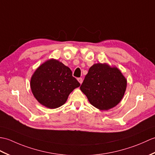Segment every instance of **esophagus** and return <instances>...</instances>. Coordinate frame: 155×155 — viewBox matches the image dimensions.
<instances>
[{"mask_svg":"<svg viewBox=\"0 0 155 155\" xmlns=\"http://www.w3.org/2000/svg\"><path fill=\"white\" fill-rule=\"evenodd\" d=\"M78 81L80 82V83L81 84V83L82 82H83V79H82L81 78H78Z\"/></svg>","mask_w":155,"mask_h":155,"instance_id":"34e87169","label":"esophagus"}]
</instances>
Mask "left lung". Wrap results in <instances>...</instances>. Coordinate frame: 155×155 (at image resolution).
Segmentation results:
<instances>
[{
  "label": "left lung",
  "mask_w": 155,
  "mask_h": 155,
  "mask_svg": "<svg viewBox=\"0 0 155 155\" xmlns=\"http://www.w3.org/2000/svg\"><path fill=\"white\" fill-rule=\"evenodd\" d=\"M126 87L127 80L119 70L99 63L89 68L80 89L93 106L107 110L121 101Z\"/></svg>",
  "instance_id": "left-lung-1"
}]
</instances>
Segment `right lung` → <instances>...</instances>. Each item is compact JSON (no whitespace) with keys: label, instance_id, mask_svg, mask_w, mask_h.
<instances>
[{"label":"right lung","instance_id":"1","mask_svg":"<svg viewBox=\"0 0 155 155\" xmlns=\"http://www.w3.org/2000/svg\"><path fill=\"white\" fill-rule=\"evenodd\" d=\"M80 85L72 76L70 69L54 59L41 65L30 81L34 97L40 104L50 109L64 105L70 93Z\"/></svg>","mask_w":155,"mask_h":155}]
</instances>
